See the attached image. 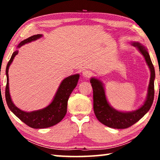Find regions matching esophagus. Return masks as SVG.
Returning a JSON list of instances; mask_svg holds the SVG:
<instances>
[{
  "label": "esophagus",
  "mask_w": 160,
  "mask_h": 160,
  "mask_svg": "<svg viewBox=\"0 0 160 160\" xmlns=\"http://www.w3.org/2000/svg\"><path fill=\"white\" fill-rule=\"evenodd\" d=\"M82 75L85 78H90L92 75V72L90 70H85L82 72Z\"/></svg>",
  "instance_id": "obj_1"
}]
</instances>
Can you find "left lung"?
<instances>
[{
	"mask_svg": "<svg viewBox=\"0 0 160 160\" xmlns=\"http://www.w3.org/2000/svg\"><path fill=\"white\" fill-rule=\"evenodd\" d=\"M144 56L146 63L150 70V80L149 83L147 98L143 105L132 112H123L113 109L107 102L104 88L99 79L92 78L90 83L93 88V108L97 118L104 125L109 128L123 129L133 125L147 113L152 104L155 95L154 80L155 78V68L152 63L148 49L139 42H131Z\"/></svg>",
	"mask_w": 160,
	"mask_h": 160,
	"instance_id": "1",
	"label": "left lung"
}]
</instances>
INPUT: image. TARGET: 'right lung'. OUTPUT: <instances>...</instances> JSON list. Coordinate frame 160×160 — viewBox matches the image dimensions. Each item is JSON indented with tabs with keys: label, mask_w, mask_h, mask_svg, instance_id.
I'll use <instances>...</instances> for the list:
<instances>
[{
	"label": "right lung",
	"mask_w": 160,
	"mask_h": 160,
	"mask_svg": "<svg viewBox=\"0 0 160 160\" xmlns=\"http://www.w3.org/2000/svg\"><path fill=\"white\" fill-rule=\"evenodd\" d=\"M42 37V34L33 35L22 41L18 48L21 47L31 42L35 41ZM18 53V51L13 52L10 61L8 63L5 73L7 76V84L5 87V99L8 106L10 111L19 118L26 125L33 128H46L48 127L53 126L64 118L67 113V105L70 94L76 87L80 75L75 74L70 75L62 81L61 85H59L58 90L56 92L55 96L53 97V101L49 105L42 109L37 111H33L31 112H27L21 110L13 104L10 94L9 90V78H8V69L14 59L15 56Z\"/></svg>",
	"instance_id": "right-lung-1"
}]
</instances>
